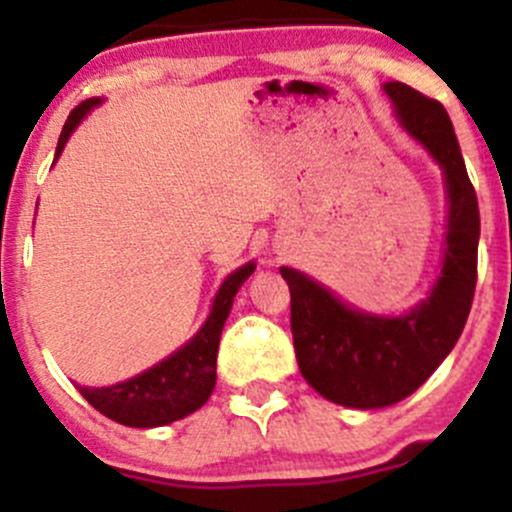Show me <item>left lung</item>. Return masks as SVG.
Masks as SVG:
<instances>
[{
  "label": "left lung",
  "instance_id": "1",
  "mask_svg": "<svg viewBox=\"0 0 512 512\" xmlns=\"http://www.w3.org/2000/svg\"><path fill=\"white\" fill-rule=\"evenodd\" d=\"M411 137L443 168L448 195L443 264L436 284L404 315H373L344 303L298 269L281 267L291 291L298 368L315 392L351 409L402 402L457 344L477 286L479 204L445 108L402 81L383 86Z\"/></svg>",
  "mask_w": 512,
  "mask_h": 512
}]
</instances>
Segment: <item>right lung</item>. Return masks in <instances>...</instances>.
<instances>
[{
  "mask_svg": "<svg viewBox=\"0 0 512 512\" xmlns=\"http://www.w3.org/2000/svg\"><path fill=\"white\" fill-rule=\"evenodd\" d=\"M101 98H91L69 113L64 122L60 142H57L55 161L60 158L64 144L72 137V132L81 125V120L91 113ZM255 272V262L243 264L236 272L226 276L219 293L211 303V313L199 327L195 337L182 344L178 351L158 361L144 373L110 387H79V392L108 419L122 426L132 428H156L185 419L192 411L204 407L216 385V354H219L221 330L226 325V317L233 308V298L245 279Z\"/></svg>",
  "mask_w": 512,
  "mask_h": 512,
  "instance_id": "right-lung-1",
  "label": "right lung"
}]
</instances>
